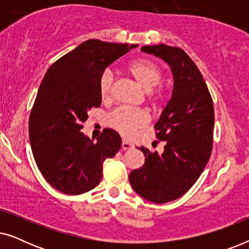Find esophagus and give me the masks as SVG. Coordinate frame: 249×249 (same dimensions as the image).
Segmentation results:
<instances>
[{"instance_id":"esophagus-1","label":"esophagus","mask_w":249,"mask_h":249,"mask_svg":"<svg viewBox=\"0 0 249 249\" xmlns=\"http://www.w3.org/2000/svg\"><path fill=\"white\" fill-rule=\"evenodd\" d=\"M121 147L124 151H127V149H130L134 147V145L130 144V142H128L127 141H122V144H121Z\"/></svg>"}]
</instances>
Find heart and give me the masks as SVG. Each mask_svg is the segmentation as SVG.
Segmentation results:
<instances>
[{
    "mask_svg": "<svg viewBox=\"0 0 249 249\" xmlns=\"http://www.w3.org/2000/svg\"><path fill=\"white\" fill-rule=\"evenodd\" d=\"M127 71L135 78L142 88L148 90V98L155 107L163 104L166 100V93L162 87H156L161 83L163 72L158 63L147 59H139L127 66ZM114 77L111 70H105L98 81V91L103 101H110L113 91ZM148 122V115L144 110H131L119 107L107 115V124L120 132L124 137H130L139 128Z\"/></svg>",
    "mask_w": 249,
    "mask_h": 249,
    "instance_id": "heart-1",
    "label": "heart"
}]
</instances>
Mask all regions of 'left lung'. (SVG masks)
I'll list each match as a JSON object with an SVG mask.
<instances>
[{"instance_id":"1","label":"left lung","mask_w":249,"mask_h":249,"mask_svg":"<svg viewBox=\"0 0 249 249\" xmlns=\"http://www.w3.org/2000/svg\"><path fill=\"white\" fill-rule=\"evenodd\" d=\"M142 52L161 57L171 67L173 93L154 129L164 141V152L144 146L145 163L129 175L130 185L149 202L178 199L192 188L209 162L213 145L214 107L205 80L188 54L179 47L142 46Z\"/></svg>"}]
</instances>
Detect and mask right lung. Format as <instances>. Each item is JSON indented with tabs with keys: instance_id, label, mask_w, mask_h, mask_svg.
I'll return each instance as SVG.
<instances>
[{
	"instance_id": "add662e5",
	"label": "right lung",
	"mask_w": 249,
	"mask_h": 249,
	"mask_svg": "<svg viewBox=\"0 0 249 249\" xmlns=\"http://www.w3.org/2000/svg\"><path fill=\"white\" fill-rule=\"evenodd\" d=\"M138 45L89 39L49 68L29 117V141L39 171L67 195L95 188L103 161L121 147V137L104 129L94 142L80 130L88 111L101 105L98 81L105 68Z\"/></svg>"
}]
</instances>
